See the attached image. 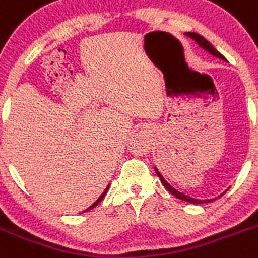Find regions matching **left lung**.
<instances>
[{
  "instance_id": "left-lung-1",
  "label": "left lung",
  "mask_w": 258,
  "mask_h": 258,
  "mask_svg": "<svg viewBox=\"0 0 258 258\" xmlns=\"http://www.w3.org/2000/svg\"><path fill=\"white\" fill-rule=\"evenodd\" d=\"M185 35H188V37H190V38H192V39H195V41L197 42L198 46L202 47V48L205 49V51L210 52L211 55L216 56V57L221 58V60L226 61V58L224 57V56L221 55L220 52L217 51V49L214 48V46H212V44L210 43L209 41H207L206 38H203L202 35H200V34H198V33H195V32H188V33H185ZM155 170H156V174H157V176H158V178H160V180H161L162 185H164L165 188H166L167 190H169V192L171 193V195H174L176 198H179V200L186 201V202H190V203H196V205H200V203H206V202H211V201H215V200H196V198L189 197V196H186V195H184V193L179 192V190H176L175 188H172V186L170 185V184L167 183L166 180H165L164 176H162L161 174L158 172V170L156 169V167H155ZM224 193H226V190ZM224 193L221 196H224ZM221 196H220V197H221ZM217 198H219V197H217Z\"/></svg>"
}]
</instances>
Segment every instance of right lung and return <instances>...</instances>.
Returning <instances> with one entry per match:
<instances>
[{
  "label": "right lung",
  "instance_id": "add662e5",
  "mask_svg": "<svg viewBox=\"0 0 258 258\" xmlns=\"http://www.w3.org/2000/svg\"><path fill=\"white\" fill-rule=\"evenodd\" d=\"M108 186H110V184H108V185H107V188H106V189H105V190H103V193H102V195H101V196H100V197H98V200H97V201H96V202H94V203H93V205H91V206H89V207H88V209H87V210H86V211H89V210L94 209V207H96V206H97V205H98V203H100V202H101V201H102V200H103V197H105V196H106V193H107V190H108ZM83 212H84V211H83Z\"/></svg>",
  "mask_w": 258,
  "mask_h": 258
}]
</instances>
